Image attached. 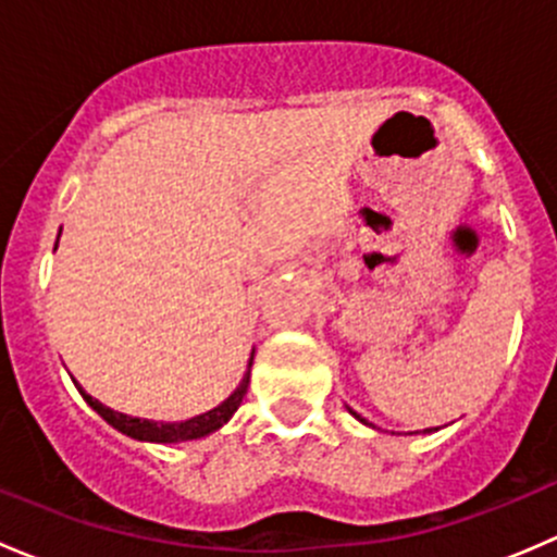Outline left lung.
<instances>
[{
    "mask_svg": "<svg viewBox=\"0 0 557 557\" xmlns=\"http://www.w3.org/2000/svg\"><path fill=\"white\" fill-rule=\"evenodd\" d=\"M350 412H352V409H350ZM352 414H356V412H352ZM356 418H358V420H361V423H367V420H363V418H361V414H356ZM425 431H431V429H425Z\"/></svg>",
    "mask_w": 557,
    "mask_h": 557,
    "instance_id": "1",
    "label": "left lung"
}]
</instances>
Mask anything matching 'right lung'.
<instances>
[{
  "instance_id": "add662e5",
  "label": "right lung",
  "mask_w": 557,
  "mask_h": 557,
  "mask_svg": "<svg viewBox=\"0 0 557 557\" xmlns=\"http://www.w3.org/2000/svg\"><path fill=\"white\" fill-rule=\"evenodd\" d=\"M250 363H252V358H250ZM247 383H250V372L245 374L243 383H239L237 391H234L226 401L218 404V407L210 409V412L196 414V418H190V420H183V423H156V420L128 418V414L104 407L102 401H97V398L88 396L81 385L77 383L75 385H77V391H81V396L88 401V407H91L94 412L102 414L107 423H110L112 429L121 431V434L132 436V440H139V442H159V445H172V442L201 440V436L212 434V431L221 429L223 423H228V420H232V414L239 409V404H243V398L247 393Z\"/></svg>"
}]
</instances>
